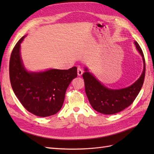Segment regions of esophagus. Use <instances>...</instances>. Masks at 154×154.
<instances>
[{
	"label": "esophagus",
	"mask_w": 154,
	"mask_h": 154,
	"mask_svg": "<svg viewBox=\"0 0 154 154\" xmlns=\"http://www.w3.org/2000/svg\"><path fill=\"white\" fill-rule=\"evenodd\" d=\"M77 71H78V76H81L82 74H83V70L80 67H78L77 68Z\"/></svg>",
	"instance_id": "1"
}]
</instances>
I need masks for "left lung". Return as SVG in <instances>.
Returning a JSON list of instances; mask_svg holds the SVG:
<instances>
[{
	"label": "left lung",
	"mask_w": 154,
	"mask_h": 154,
	"mask_svg": "<svg viewBox=\"0 0 154 154\" xmlns=\"http://www.w3.org/2000/svg\"><path fill=\"white\" fill-rule=\"evenodd\" d=\"M136 48L142 56L144 69L138 80L134 84L119 90L110 89L103 86L94 76L87 72L83 74L85 90L92 107L98 112L103 114H114L122 111L131 105L140 92L145 76V60L143 51L136 41Z\"/></svg>",
	"instance_id": "1"
}]
</instances>
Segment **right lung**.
Masks as SVG:
<instances>
[{"label": "right lung", "mask_w": 154, "mask_h": 154, "mask_svg": "<svg viewBox=\"0 0 154 154\" xmlns=\"http://www.w3.org/2000/svg\"><path fill=\"white\" fill-rule=\"evenodd\" d=\"M24 37L18 41L11 54L10 79L12 88L23 106L31 114L40 117L53 116L61 109L67 88L77 76V68L27 72L20 54V43Z\"/></svg>", "instance_id": "right-lung-1"}]
</instances>
